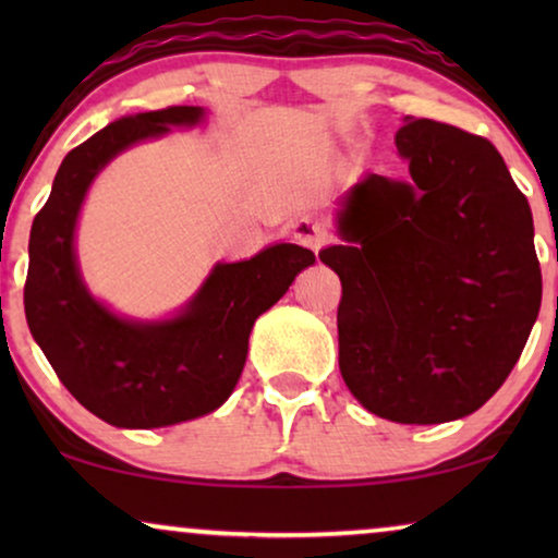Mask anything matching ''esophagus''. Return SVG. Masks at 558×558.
I'll list each match as a JSON object with an SVG mask.
<instances>
[{
	"instance_id": "34e87169",
	"label": "esophagus",
	"mask_w": 558,
	"mask_h": 558,
	"mask_svg": "<svg viewBox=\"0 0 558 558\" xmlns=\"http://www.w3.org/2000/svg\"><path fill=\"white\" fill-rule=\"evenodd\" d=\"M292 233H294L296 241L304 243V246H310L312 251H317L325 243V239H327L325 228L319 226L317 220H312V218H300V220H296V223L292 226Z\"/></svg>"
}]
</instances>
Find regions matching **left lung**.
I'll list each match as a JSON object with an SVG mask.
<instances>
[{
  "instance_id": "obj_1",
  "label": "left lung",
  "mask_w": 558,
  "mask_h": 558,
  "mask_svg": "<svg viewBox=\"0 0 558 558\" xmlns=\"http://www.w3.org/2000/svg\"><path fill=\"white\" fill-rule=\"evenodd\" d=\"M403 180L365 172L340 197V373L371 414L454 422L510 376L541 310L529 201L483 136L403 119Z\"/></svg>"
}]
</instances>
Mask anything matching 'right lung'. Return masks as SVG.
<instances>
[{
    "instance_id": "obj_1",
    "label": "right lung",
    "mask_w": 558,
    "mask_h": 558,
    "mask_svg": "<svg viewBox=\"0 0 558 558\" xmlns=\"http://www.w3.org/2000/svg\"><path fill=\"white\" fill-rule=\"evenodd\" d=\"M203 117V106H170L96 132L68 151L29 231V332L78 403L121 429L172 426L223 407L241 378L258 315L315 264V254L296 243L216 264L193 300L167 319L121 317L88 292L75 226L90 182L124 149L201 124Z\"/></svg>"
}]
</instances>
